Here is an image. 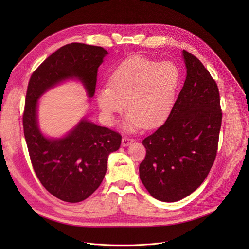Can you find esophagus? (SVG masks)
Here are the masks:
<instances>
[{"mask_svg": "<svg viewBox=\"0 0 249 249\" xmlns=\"http://www.w3.org/2000/svg\"><path fill=\"white\" fill-rule=\"evenodd\" d=\"M132 142H134V139L132 137L123 136V138H122V145L123 146H128V145L131 144Z\"/></svg>", "mask_w": 249, "mask_h": 249, "instance_id": "1", "label": "esophagus"}]
</instances>
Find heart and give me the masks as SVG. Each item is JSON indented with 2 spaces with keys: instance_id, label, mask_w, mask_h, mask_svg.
<instances>
[{
  "instance_id": "obj_1",
  "label": "heart",
  "mask_w": 249,
  "mask_h": 249,
  "mask_svg": "<svg viewBox=\"0 0 249 249\" xmlns=\"http://www.w3.org/2000/svg\"><path fill=\"white\" fill-rule=\"evenodd\" d=\"M178 82V70L172 62L158 63L140 55L126 59L112 73L110 85L97 94L103 120L113 124L115 116L127 107L129 131L159 125L172 108Z\"/></svg>"
}]
</instances>
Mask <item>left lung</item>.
<instances>
[{"instance_id": "left-lung-1", "label": "left lung", "mask_w": 249, "mask_h": 249, "mask_svg": "<svg viewBox=\"0 0 249 249\" xmlns=\"http://www.w3.org/2000/svg\"><path fill=\"white\" fill-rule=\"evenodd\" d=\"M187 77L166 121L142 144L139 177L156 200L177 202L197 190L218 150L222 110L218 86L203 63L182 50Z\"/></svg>"}]
</instances>
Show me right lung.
Wrapping results in <instances>:
<instances>
[{"mask_svg":"<svg viewBox=\"0 0 249 249\" xmlns=\"http://www.w3.org/2000/svg\"><path fill=\"white\" fill-rule=\"evenodd\" d=\"M106 54L101 46L67 44L39 65L28 83L23 128L31 163L42 186L64 202H82L100 187L108 156L119 149L122 136L84 119L65 137L48 139L38 128L37 100L49 88L72 77L84 84L91 98L98 68Z\"/></svg>","mask_w":249,"mask_h":249,"instance_id":"add662e5","label":"right lung"}]
</instances>
